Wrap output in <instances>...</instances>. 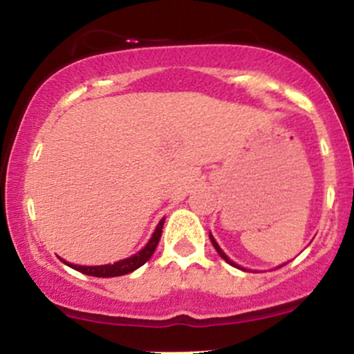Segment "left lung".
<instances>
[{"label":"left lung","mask_w":354,"mask_h":354,"mask_svg":"<svg viewBox=\"0 0 354 354\" xmlns=\"http://www.w3.org/2000/svg\"><path fill=\"white\" fill-rule=\"evenodd\" d=\"M209 239H211V243H213L214 250H216V251H218V254H219V256H221V258H223V259H225V261H226V263H230V265H231V266H236V268H239V266L236 265V263H233V261H231V259L228 258V256H226V254H225V251H223V250H221V248H219V246H218L216 239H214V238H213V234H211V233H209ZM284 265H286V263H284ZM284 265H281V266H284ZM239 270H245V268H239Z\"/></svg>","instance_id":"8db88e82"}]
</instances>
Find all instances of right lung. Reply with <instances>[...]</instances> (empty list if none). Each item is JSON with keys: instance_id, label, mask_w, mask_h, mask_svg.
<instances>
[{"instance_id": "right-lung-1", "label": "right lung", "mask_w": 354, "mask_h": 354, "mask_svg": "<svg viewBox=\"0 0 354 354\" xmlns=\"http://www.w3.org/2000/svg\"><path fill=\"white\" fill-rule=\"evenodd\" d=\"M163 225H165V218L161 219L160 223H158V226H156V230H154L151 239H149L148 245H146L143 250L138 251L136 254L129 256V258L113 263V265L81 266V265H73V263L64 261V259H61V261H63L64 265H68L70 268H73V270L81 271V273L89 274V276H96V278H115V276L128 274V273H131V271L138 270V268H140V266H143L145 263L148 261L149 258H151L153 253H154V250H156L158 243H160L161 233H163Z\"/></svg>"}]
</instances>
